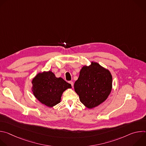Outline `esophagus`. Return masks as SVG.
Wrapping results in <instances>:
<instances>
[{
  "instance_id": "obj_1",
  "label": "esophagus",
  "mask_w": 146,
  "mask_h": 146,
  "mask_svg": "<svg viewBox=\"0 0 146 146\" xmlns=\"http://www.w3.org/2000/svg\"><path fill=\"white\" fill-rule=\"evenodd\" d=\"M69 83H70V85L72 86V87H73V81H69Z\"/></svg>"
}]
</instances>
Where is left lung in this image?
<instances>
[{"instance_id":"1","label":"left lung","mask_w":146,"mask_h":146,"mask_svg":"<svg viewBox=\"0 0 146 146\" xmlns=\"http://www.w3.org/2000/svg\"><path fill=\"white\" fill-rule=\"evenodd\" d=\"M74 87L80 102L92 109L108 98L111 91L112 76L108 70L92 62L90 66L82 68Z\"/></svg>"}]
</instances>
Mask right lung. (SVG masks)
Returning <instances> with one entry per match:
<instances>
[{
  "mask_svg": "<svg viewBox=\"0 0 146 146\" xmlns=\"http://www.w3.org/2000/svg\"><path fill=\"white\" fill-rule=\"evenodd\" d=\"M32 82L35 96L50 108L60 103L63 92L72 88L70 84L61 77H56L51 71L37 74Z\"/></svg>",
  "mask_w": 146,
  "mask_h": 146,
  "instance_id": "right-lung-1",
  "label": "right lung"
}]
</instances>
